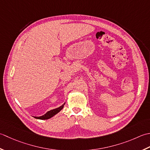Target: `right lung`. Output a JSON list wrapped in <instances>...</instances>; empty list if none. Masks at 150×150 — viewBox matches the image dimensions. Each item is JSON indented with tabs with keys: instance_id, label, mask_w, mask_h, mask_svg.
<instances>
[{
	"instance_id": "right-lung-1",
	"label": "right lung",
	"mask_w": 150,
	"mask_h": 150,
	"mask_svg": "<svg viewBox=\"0 0 150 150\" xmlns=\"http://www.w3.org/2000/svg\"><path fill=\"white\" fill-rule=\"evenodd\" d=\"M65 103L63 104L62 106H60L59 108L54 109L51 110V111H48L47 113L45 114L44 115L41 116V117H34V118H35L37 119H40V120H47V119H49L51 117H52L53 116H54L55 115H56L57 112H59L63 108V106H64V105H65Z\"/></svg>"
}]
</instances>
